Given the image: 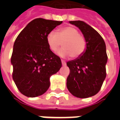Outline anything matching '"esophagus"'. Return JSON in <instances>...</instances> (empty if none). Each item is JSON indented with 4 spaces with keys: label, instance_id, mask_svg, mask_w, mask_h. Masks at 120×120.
<instances>
[{
    "label": "esophagus",
    "instance_id": "1",
    "mask_svg": "<svg viewBox=\"0 0 120 120\" xmlns=\"http://www.w3.org/2000/svg\"><path fill=\"white\" fill-rule=\"evenodd\" d=\"M62 64L63 66H65V65H66V62H65V61H64L63 60H62Z\"/></svg>",
    "mask_w": 120,
    "mask_h": 120
}]
</instances>
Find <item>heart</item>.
Here are the masks:
<instances>
[{"instance_id":"heart-1","label":"heart","mask_w":120,"mask_h":120,"mask_svg":"<svg viewBox=\"0 0 120 120\" xmlns=\"http://www.w3.org/2000/svg\"><path fill=\"white\" fill-rule=\"evenodd\" d=\"M46 41L52 52H56L62 44L64 47L58 52V55L62 57L71 56L73 58L83 55L87 45L85 37L80 34L76 27L71 26L60 27L56 33L49 32Z\"/></svg>"}]
</instances>
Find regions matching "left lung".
Masks as SVG:
<instances>
[{
    "instance_id": "8db88e82",
    "label": "left lung",
    "mask_w": 120,
    "mask_h": 120,
    "mask_svg": "<svg viewBox=\"0 0 120 120\" xmlns=\"http://www.w3.org/2000/svg\"><path fill=\"white\" fill-rule=\"evenodd\" d=\"M69 22L81 30L87 45L83 55L67 62L70 69L67 87L76 97L89 98L100 91L106 77L105 44L100 34L83 21Z\"/></svg>"
}]
</instances>
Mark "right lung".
<instances>
[{
	"mask_svg": "<svg viewBox=\"0 0 120 120\" xmlns=\"http://www.w3.org/2000/svg\"><path fill=\"white\" fill-rule=\"evenodd\" d=\"M62 21L36 19L20 32L15 41L11 62L12 77L17 88L27 97L45 93L49 78L62 67L60 58L51 51L46 37Z\"/></svg>",
	"mask_w": 120,
	"mask_h": 120,
	"instance_id": "right-lung-1",
	"label": "right lung"
}]
</instances>
